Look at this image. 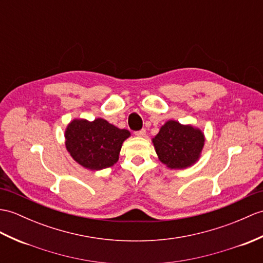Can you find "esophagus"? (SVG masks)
Returning <instances> with one entry per match:
<instances>
[{
    "instance_id": "34e87169",
    "label": "esophagus",
    "mask_w": 263,
    "mask_h": 263,
    "mask_svg": "<svg viewBox=\"0 0 263 263\" xmlns=\"http://www.w3.org/2000/svg\"><path fill=\"white\" fill-rule=\"evenodd\" d=\"M136 136H137V137H140V138L145 137V130L142 129V130H140V131H137V132H136Z\"/></svg>"
}]
</instances>
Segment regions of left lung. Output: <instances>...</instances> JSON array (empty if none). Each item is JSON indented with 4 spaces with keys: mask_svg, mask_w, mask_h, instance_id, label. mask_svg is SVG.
I'll list each match as a JSON object with an SVG mask.
<instances>
[{
    "mask_svg": "<svg viewBox=\"0 0 263 263\" xmlns=\"http://www.w3.org/2000/svg\"><path fill=\"white\" fill-rule=\"evenodd\" d=\"M159 160L170 169H185L196 163L205 144L203 131L192 124L169 120L152 139Z\"/></svg>",
    "mask_w": 263,
    "mask_h": 263,
    "instance_id": "8db88e82",
    "label": "left lung"
}]
</instances>
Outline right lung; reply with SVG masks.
<instances>
[{
	"mask_svg": "<svg viewBox=\"0 0 263 263\" xmlns=\"http://www.w3.org/2000/svg\"><path fill=\"white\" fill-rule=\"evenodd\" d=\"M131 136L106 120L74 119L65 130L66 149L72 159L88 170L112 167L119 160L122 144Z\"/></svg>",
	"mask_w": 263,
	"mask_h": 263,
	"instance_id": "add662e5",
	"label": "right lung"
}]
</instances>
